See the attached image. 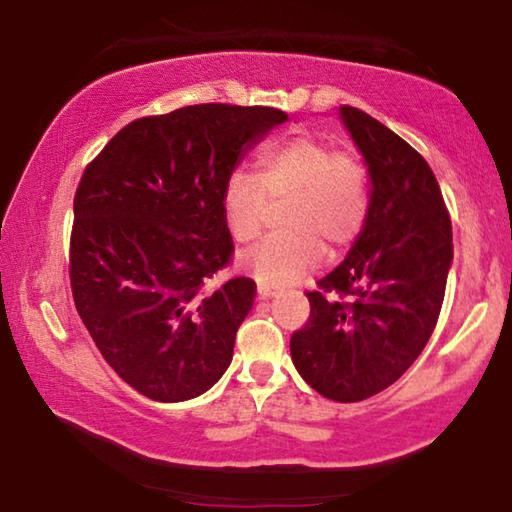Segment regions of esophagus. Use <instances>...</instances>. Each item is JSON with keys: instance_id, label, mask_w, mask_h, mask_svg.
<instances>
[{"instance_id": "34e87169", "label": "esophagus", "mask_w": 512, "mask_h": 512, "mask_svg": "<svg viewBox=\"0 0 512 512\" xmlns=\"http://www.w3.org/2000/svg\"><path fill=\"white\" fill-rule=\"evenodd\" d=\"M257 294H259V299H269L276 294V287L269 283H257Z\"/></svg>"}]
</instances>
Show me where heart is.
I'll return each mask as SVG.
<instances>
[{
    "mask_svg": "<svg viewBox=\"0 0 512 512\" xmlns=\"http://www.w3.org/2000/svg\"><path fill=\"white\" fill-rule=\"evenodd\" d=\"M285 199L280 222L241 262L255 278L285 285L322 264L325 243L343 248L364 232L371 190L355 155L308 134L266 143L255 157V174L234 169L222 187V213L236 241L257 239L271 201Z\"/></svg>",
    "mask_w": 512,
    "mask_h": 512,
    "instance_id": "b5f03b06",
    "label": "heart"
}]
</instances>
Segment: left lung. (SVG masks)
Segmentation results:
<instances>
[{
  "label": "left lung",
  "instance_id": "obj_1",
  "mask_svg": "<svg viewBox=\"0 0 512 512\" xmlns=\"http://www.w3.org/2000/svg\"><path fill=\"white\" fill-rule=\"evenodd\" d=\"M341 118L373 181L371 213L341 266L306 292L311 313L292 362L322 397L369 399L406 373L441 315L452 222L427 160L355 106Z\"/></svg>",
  "mask_w": 512,
  "mask_h": 512
}]
</instances>
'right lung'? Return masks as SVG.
<instances>
[{
  "label": "right lung",
  "mask_w": 512,
  "mask_h": 512,
  "mask_svg": "<svg viewBox=\"0 0 512 512\" xmlns=\"http://www.w3.org/2000/svg\"><path fill=\"white\" fill-rule=\"evenodd\" d=\"M285 120L271 106H183L132 120L85 167L71 294L102 357L143 397L194 399L232 362L257 285H208L234 255L222 187L246 143Z\"/></svg>",
  "instance_id": "1"
}]
</instances>
